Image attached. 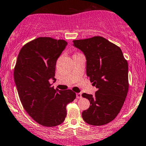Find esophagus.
<instances>
[{
    "label": "esophagus",
    "mask_w": 146,
    "mask_h": 146,
    "mask_svg": "<svg viewBox=\"0 0 146 146\" xmlns=\"http://www.w3.org/2000/svg\"><path fill=\"white\" fill-rule=\"evenodd\" d=\"M76 98H77V99H80V98H82V94L81 93L76 94Z\"/></svg>",
    "instance_id": "34e87169"
}]
</instances>
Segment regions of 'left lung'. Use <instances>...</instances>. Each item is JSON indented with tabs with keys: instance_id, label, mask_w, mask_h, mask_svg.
<instances>
[{
	"instance_id": "obj_1",
	"label": "left lung",
	"mask_w": 146,
	"mask_h": 146,
	"mask_svg": "<svg viewBox=\"0 0 146 146\" xmlns=\"http://www.w3.org/2000/svg\"><path fill=\"white\" fill-rule=\"evenodd\" d=\"M87 59V76L97 91L95 95L83 93L90 106L82 117L94 126L106 125L120 111L129 89L128 63L118 46L101 36L73 40Z\"/></svg>"
}]
</instances>
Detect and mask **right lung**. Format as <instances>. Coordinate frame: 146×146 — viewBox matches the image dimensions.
Returning <instances> with one entry per match:
<instances>
[{"label": "right lung", "instance_id": "1", "mask_svg": "<svg viewBox=\"0 0 146 146\" xmlns=\"http://www.w3.org/2000/svg\"><path fill=\"white\" fill-rule=\"evenodd\" d=\"M67 42L50 37H39L21 49L14 79L24 110L36 122L45 127L62 123L66 106L76 97L71 90L54 89L50 80H55L56 62Z\"/></svg>", "mask_w": 146, "mask_h": 146}]
</instances>
